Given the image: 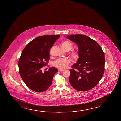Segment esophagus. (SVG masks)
I'll list each match as a JSON object with an SVG mask.
<instances>
[{
  "mask_svg": "<svg viewBox=\"0 0 121 121\" xmlns=\"http://www.w3.org/2000/svg\"><path fill=\"white\" fill-rule=\"evenodd\" d=\"M64 69H58V71L60 72H63L64 71Z\"/></svg>",
  "mask_w": 121,
  "mask_h": 121,
  "instance_id": "34e87169",
  "label": "esophagus"
}]
</instances>
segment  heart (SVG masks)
Wrapping results in <instances>:
<instances>
[{
    "instance_id": "b5f03b06",
    "label": "heart",
    "mask_w": 121,
    "mask_h": 121,
    "mask_svg": "<svg viewBox=\"0 0 121 121\" xmlns=\"http://www.w3.org/2000/svg\"><path fill=\"white\" fill-rule=\"evenodd\" d=\"M62 49L66 52H68L73 48V45L71 42L65 40L63 42L61 45ZM70 55L73 60H77L79 57L78 52L75 51H73L70 53ZM70 63V60L67 58L59 59L54 61V65L56 67L61 69H64L68 67Z\"/></svg>"
}]
</instances>
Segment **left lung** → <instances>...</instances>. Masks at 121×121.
I'll list each match as a JSON object with an SVG mask.
<instances>
[{"instance_id": "obj_1", "label": "left lung", "mask_w": 121, "mask_h": 121, "mask_svg": "<svg viewBox=\"0 0 121 121\" xmlns=\"http://www.w3.org/2000/svg\"><path fill=\"white\" fill-rule=\"evenodd\" d=\"M66 38L76 44L79 58L70 69L69 83L78 91H86L97 85L105 70V55L97 42L83 35Z\"/></svg>"}]
</instances>
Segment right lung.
Wrapping results in <instances>:
<instances>
[{
  "label": "right lung",
  "mask_w": 121,
  "mask_h": 121,
  "mask_svg": "<svg viewBox=\"0 0 121 121\" xmlns=\"http://www.w3.org/2000/svg\"><path fill=\"white\" fill-rule=\"evenodd\" d=\"M60 35L41 36L26 46L18 61L19 71L24 83L36 92L45 91L52 85L54 75L58 72L55 67H50L43 73L50 59V50Z\"/></svg>",
  "instance_id": "right-lung-1"
}]
</instances>
